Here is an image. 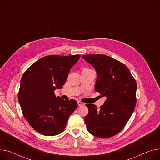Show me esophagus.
Segmentation results:
<instances>
[{
    "label": "esophagus",
    "instance_id": "esophagus-1",
    "mask_svg": "<svg viewBox=\"0 0 160 160\" xmlns=\"http://www.w3.org/2000/svg\"><path fill=\"white\" fill-rule=\"evenodd\" d=\"M77 103H78V106H83V105H84V104L82 102H81V101H78Z\"/></svg>",
    "mask_w": 160,
    "mask_h": 160
}]
</instances>
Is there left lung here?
Returning <instances> with one entry per match:
<instances>
[{"label":"left lung","instance_id":"1","mask_svg":"<svg viewBox=\"0 0 160 160\" xmlns=\"http://www.w3.org/2000/svg\"><path fill=\"white\" fill-rule=\"evenodd\" d=\"M82 58L96 71L95 91L107 97L99 109L94 104H86L87 129L99 138L113 137L124 128L135 110L136 81L124 64L109 56L91 54Z\"/></svg>","mask_w":160,"mask_h":160}]
</instances>
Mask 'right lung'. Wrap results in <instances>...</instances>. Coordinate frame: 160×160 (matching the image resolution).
<instances>
[{
    "label": "right lung",
    "mask_w": 160,
    "mask_h": 160,
    "mask_svg": "<svg viewBox=\"0 0 160 160\" xmlns=\"http://www.w3.org/2000/svg\"><path fill=\"white\" fill-rule=\"evenodd\" d=\"M80 57L48 55L41 58L23 75L18 99L25 118L39 133L54 136L62 132L77 108L75 99L64 100L54 91L61 89L71 68Z\"/></svg>",
    "instance_id": "1"
}]
</instances>
